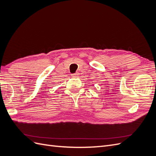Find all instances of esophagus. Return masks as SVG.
Listing matches in <instances>:
<instances>
[{
	"mask_svg": "<svg viewBox=\"0 0 156 156\" xmlns=\"http://www.w3.org/2000/svg\"><path fill=\"white\" fill-rule=\"evenodd\" d=\"M72 75V76H73V77H77L78 75H79V73L77 72H76V73H73Z\"/></svg>",
	"mask_w": 156,
	"mask_h": 156,
	"instance_id": "1",
	"label": "esophagus"
}]
</instances>
